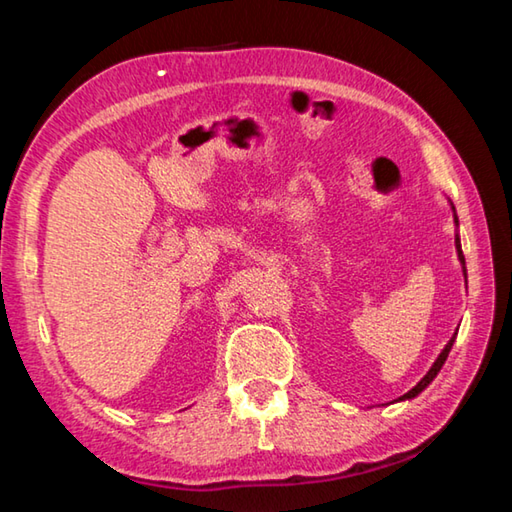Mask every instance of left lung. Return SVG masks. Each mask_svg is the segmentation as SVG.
I'll use <instances>...</instances> for the list:
<instances>
[{"label":"left lung","mask_w":512,"mask_h":512,"mask_svg":"<svg viewBox=\"0 0 512 512\" xmlns=\"http://www.w3.org/2000/svg\"><path fill=\"white\" fill-rule=\"evenodd\" d=\"M454 219H456V214H454ZM456 225H458V219H456ZM456 250H458V259H461V264H463V275H465V257H463V250H461V239H458V235H456ZM467 277V275H465ZM454 339H456V334L452 336V341H449L447 345H445V350L438 354V359H436V363H433V366L429 368V372L427 375H424L418 384H415L409 393H404L400 400H411V397H415V395H420L424 388H427L431 381H433V377L438 375L440 372V368H443V363L447 361V354H449V350H452V345H454Z\"/></svg>","instance_id":"left-lung-1"}]
</instances>
